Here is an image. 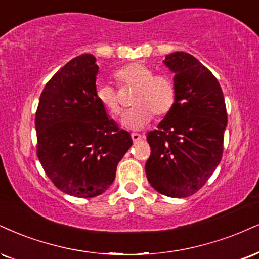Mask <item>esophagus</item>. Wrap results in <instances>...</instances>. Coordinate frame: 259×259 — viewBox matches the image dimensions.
<instances>
[{"label":"esophagus","mask_w":259,"mask_h":259,"mask_svg":"<svg viewBox=\"0 0 259 259\" xmlns=\"http://www.w3.org/2000/svg\"><path fill=\"white\" fill-rule=\"evenodd\" d=\"M132 139H133V141L136 143L142 139V135H141V134H138V133H133L132 134Z\"/></svg>","instance_id":"1"}]
</instances>
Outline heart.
<instances>
[{
  "label": "heart",
  "instance_id": "b5f03b06",
  "mask_svg": "<svg viewBox=\"0 0 259 259\" xmlns=\"http://www.w3.org/2000/svg\"><path fill=\"white\" fill-rule=\"evenodd\" d=\"M114 80L119 88L136 87L132 98L134 107L123 117V125L129 129H142L153 118L166 116L176 104V87L165 74H155L154 70L143 62H132L114 72ZM99 104L111 116L118 117L123 112L118 90L108 84H99L95 89Z\"/></svg>",
  "mask_w": 259,
  "mask_h": 259
}]
</instances>
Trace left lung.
<instances>
[{"label":"left lung","instance_id":"obj_1","mask_svg":"<svg viewBox=\"0 0 259 259\" xmlns=\"http://www.w3.org/2000/svg\"><path fill=\"white\" fill-rule=\"evenodd\" d=\"M164 62L175 73L176 104L147 134L151 155L145 170L160 194L186 198L207 182L222 159L228 116L219 80L198 59L176 52Z\"/></svg>","mask_w":259,"mask_h":259}]
</instances>
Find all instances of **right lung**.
Returning a JSON list of instances; mask_svg holds the SVG:
<instances>
[{
    "label": "right lung",
    "instance_id": "obj_1",
    "mask_svg": "<svg viewBox=\"0 0 259 259\" xmlns=\"http://www.w3.org/2000/svg\"><path fill=\"white\" fill-rule=\"evenodd\" d=\"M92 54L68 61L46 84L36 111V153L61 192L77 198L102 194L132 147L95 98L99 66Z\"/></svg>",
    "mask_w": 259,
    "mask_h": 259
}]
</instances>
